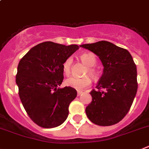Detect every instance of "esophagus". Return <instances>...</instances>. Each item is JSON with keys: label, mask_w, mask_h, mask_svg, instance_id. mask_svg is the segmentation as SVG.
I'll list each match as a JSON object with an SVG mask.
<instances>
[{"label": "esophagus", "mask_w": 149, "mask_h": 149, "mask_svg": "<svg viewBox=\"0 0 149 149\" xmlns=\"http://www.w3.org/2000/svg\"><path fill=\"white\" fill-rule=\"evenodd\" d=\"M82 93H83V92H82V91H77V96H81Z\"/></svg>", "instance_id": "1"}]
</instances>
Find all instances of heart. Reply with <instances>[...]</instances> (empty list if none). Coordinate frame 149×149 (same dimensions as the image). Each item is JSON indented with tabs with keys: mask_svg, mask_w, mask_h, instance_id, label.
Masks as SVG:
<instances>
[{
	"mask_svg": "<svg viewBox=\"0 0 149 149\" xmlns=\"http://www.w3.org/2000/svg\"><path fill=\"white\" fill-rule=\"evenodd\" d=\"M81 59L84 63L89 66L88 72L93 76L96 75V71L93 68V66L95 65L96 62V58L94 54L91 53H83L81 55ZM72 57H69L66 59L62 65V69L65 74H69L71 72V66H72ZM91 78L90 76L86 75L84 77H75V76H71L65 80V84L67 86L77 90H83L86 87L90 86L91 84Z\"/></svg>",
	"mask_w": 149,
	"mask_h": 149,
	"instance_id": "b5f03b06",
	"label": "heart"
}]
</instances>
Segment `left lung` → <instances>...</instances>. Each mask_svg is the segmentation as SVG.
Listing matches in <instances>:
<instances>
[{"instance_id": "1", "label": "left lung", "mask_w": 149, "mask_h": 149, "mask_svg": "<svg viewBox=\"0 0 149 149\" xmlns=\"http://www.w3.org/2000/svg\"><path fill=\"white\" fill-rule=\"evenodd\" d=\"M80 47L99 56L104 67L98 90L90 93L92 102L86 108V114L96 125L117 124L127 114L137 92V71L133 57L128 50L105 40Z\"/></svg>"}]
</instances>
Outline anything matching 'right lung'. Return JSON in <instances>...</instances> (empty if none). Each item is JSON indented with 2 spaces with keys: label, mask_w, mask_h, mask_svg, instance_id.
<instances>
[{
  "label": "right lung",
  "mask_w": 149,
  "mask_h": 149,
  "mask_svg": "<svg viewBox=\"0 0 149 149\" xmlns=\"http://www.w3.org/2000/svg\"><path fill=\"white\" fill-rule=\"evenodd\" d=\"M78 49L76 44L43 42L19 61L16 82L20 100L30 118L41 127H56L68 118L77 90L59 87L64 77L62 65Z\"/></svg>",
  "instance_id": "right-lung-1"
}]
</instances>
